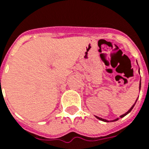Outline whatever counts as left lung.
Masks as SVG:
<instances>
[{
	"label": "left lung",
	"instance_id": "8db88e82",
	"mask_svg": "<svg viewBox=\"0 0 149 149\" xmlns=\"http://www.w3.org/2000/svg\"><path fill=\"white\" fill-rule=\"evenodd\" d=\"M140 90H141V82H140ZM136 102H135V104H136ZM135 104H133V105H132V106L131 109H130L128 110V112H126V113H125V114H123V115L120 116V118H122V117H124V116H126V115H127V114H128V113H129V112H131L132 109H133V107H134ZM97 119H99V120H102V121H104V122H109V120H104V119L100 118V117H98V116H97ZM118 120V118H117V119H115V120H112V121H116V120Z\"/></svg>",
	"mask_w": 149,
	"mask_h": 149
}]
</instances>
